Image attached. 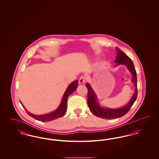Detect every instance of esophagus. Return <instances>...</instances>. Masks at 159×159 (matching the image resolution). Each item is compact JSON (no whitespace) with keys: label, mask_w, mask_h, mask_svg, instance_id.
<instances>
[{"label":"esophagus","mask_w":159,"mask_h":159,"mask_svg":"<svg viewBox=\"0 0 159 159\" xmlns=\"http://www.w3.org/2000/svg\"><path fill=\"white\" fill-rule=\"evenodd\" d=\"M86 82V79L84 77V76H82L80 78H79V82L80 84H82Z\"/></svg>","instance_id":"34e87169"}]
</instances>
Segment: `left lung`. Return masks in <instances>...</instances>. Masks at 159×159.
Segmentation results:
<instances>
[{
    "label": "left lung",
    "mask_w": 159,
    "mask_h": 159,
    "mask_svg": "<svg viewBox=\"0 0 159 159\" xmlns=\"http://www.w3.org/2000/svg\"><path fill=\"white\" fill-rule=\"evenodd\" d=\"M117 53L116 58L114 62L116 64V66L119 64H125L130 73L132 75V82L135 86V91L131 100L128 104L125 107L118 108V109H110V108H103L99 105L96 99L97 96L92 90L91 86L89 83L86 84V86L88 88V104L89 110L92 113L96 116L106 119H114L119 117H121L125 115L130 110L132 106L136 101L138 95V89H137V76L135 68L134 63L128 56L124 53L122 51L116 48Z\"/></svg>",
    "instance_id": "left-lung-1"
}]
</instances>
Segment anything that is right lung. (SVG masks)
Segmentation results:
<instances>
[{
    "mask_svg": "<svg viewBox=\"0 0 159 159\" xmlns=\"http://www.w3.org/2000/svg\"><path fill=\"white\" fill-rule=\"evenodd\" d=\"M77 85H78V81L76 80V81L72 82L68 86L67 90L66 91L64 95H63V97H62L61 102V104L59 106V107L55 111H54L51 113L45 114V115H42V116H38V115L33 114L27 111V110H25V108L23 106L22 103L21 102H21V105L23 106V108H24V109L26 111L27 113L31 117L35 119L36 120H39V121H51V120H55L56 119L61 117L62 116H63L65 114V113H66V111H67V99H68V97L73 92H74V91L76 90V88H77Z\"/></svg>",
    "mask_w": 159,
    "mask_h": 159,
    "instance_id": "obj_1",
    "label": "right lung"
}]
</instances>
